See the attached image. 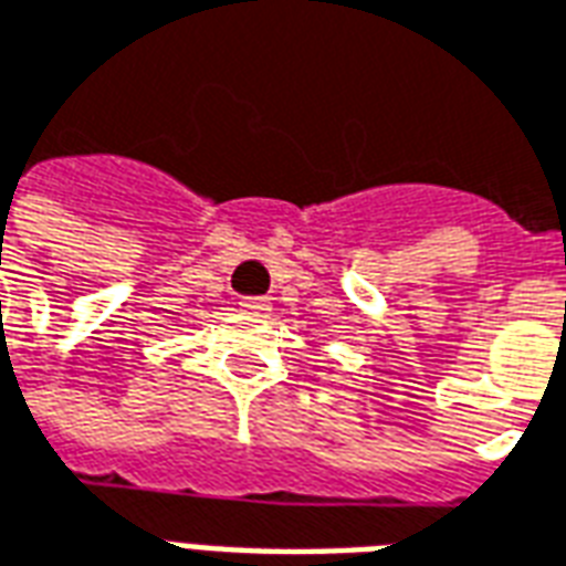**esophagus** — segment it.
<instances>
[{
  "label": "esophagus",
  "instance_id": "34e87169",
  "mask_svg": "<svg viewBox=\"0 0 566 566\" xmlns=\"http://www.w3.org/2000/svg\"><path fill=\"white\" fill-rule=\"evenodd\" d=\"M242 312L248 315H263V312H270V300H263V296H242Z\"/></svg>",
  "mask_w": 566,
  "mask_h": 566
}]
</instances>
